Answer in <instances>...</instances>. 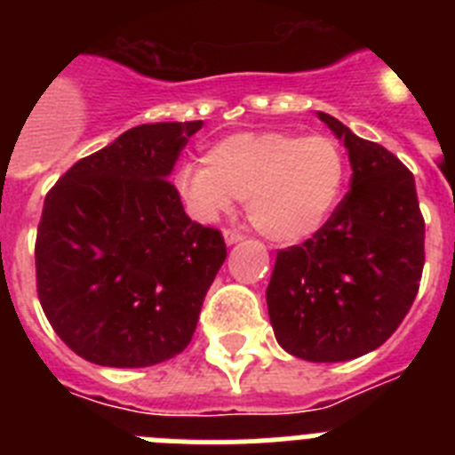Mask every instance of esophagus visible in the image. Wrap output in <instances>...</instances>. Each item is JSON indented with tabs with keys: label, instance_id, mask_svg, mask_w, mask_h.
<instances>
[{
	"label": "esophagus",
	"instance_id": "esophagus-1",
	"mask_svg": "<svg viewBox=\"0 0 455 455\" xmlns=\"http://www.w3.org/2000/svg\"><path fill=\"white\" fill-rule=\"evenodd\" d=\"M223 236H225V243H236V241L243 239V232L235 230V228H228V230L223 232Z\"/></svg>",
	"mask_w": 455,
	"mask_h": 455
}]
</instances>
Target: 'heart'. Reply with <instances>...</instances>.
<instances>
[{
  "instance_id": "heart-1",
  "label": "heart",
  "mask_w": 455,
  "mask_h": 455,
  "mask_svg": "<svg viewBox=\"0 0 455 455\" xmlns=\"http://www.w3.org/2000/svg\"><path fill=\"white\" fill-rule=\"evenodd\" d=\"M347 152L328 134L239 132L204 152V166H187L178 191L187 207L212 220L246 200V216L259 235L299 243L331 219L347 184Z\"/></svg>"
}]
</instances>
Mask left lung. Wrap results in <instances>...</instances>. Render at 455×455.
I'll return each mask as SVG.
<instances>
[{
    "label": "left lung",
    "instance_id": "left-lung-1",
    "mask_svg": "<svg viewBox=\"0 0 455 455\" xmlns=\"http://www.w3.org/2000/svg\"><path fill=\"white\" fill-rule=\"evenodd\" d=\"M351 159V188L316 235L277 251L267 289L277 344L309 363H344L392 337L419 291L424 216L399 156L319 111Z\"/></svg>",
    "mask_w": 455,
    "mask_h": 455
}]
</instances>
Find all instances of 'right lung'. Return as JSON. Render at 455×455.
Segmentation results:
<instances>
[{
	"mask_svg": "<svg viewBox=\"0 0 455 455\" xmlns=\"http://www.w3.org/2000/svg\"><path fill=\"white\" fill-rule=\"evenodd\" d=\"M203 120L132 127L50 188L36 289L54 332L102 367H150L188 347L228 248L187 216L171 172Z\"/></svg>",
	"mask_w": 455,
	"mask_h": 455,
	"instance_id": "right-lung-1",
	"label": "right lung"
}]
</instances>
